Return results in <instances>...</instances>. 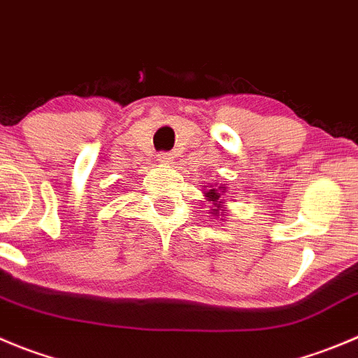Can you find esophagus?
<instances>
[{
	"label": "esophagus",
	"instance_id": "34e87169",
	"mask_svg": "<svg viewBox=\"0 0 358 358\" xmlns=\"http://www.w3.org/2000/svg\"><path fill=\"white\" fill-rule=\"evenodd\" d=\"M156 162L162 163V165H170V163H172V155H170V152H159Z\"/></svg>",
	"mask_w": 358,
	"mask_h": 358
}]
</instances>
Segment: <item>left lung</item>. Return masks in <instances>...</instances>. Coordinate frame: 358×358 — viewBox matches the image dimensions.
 <instances>
[{
  "label": "left lung",
  "instance_id": "8db88e82",
  "mask_svg": "<svg viewBox=\"0 0 358 358\" xmlns=\"http://www.w3.org/2000/svg\"><path fill=\"white\" fill-rule=\"evenodd\" d=\"M206 188V192H203V196H206V202L213 203V209H210V214L213 216H227L224 214V210L228 209V207H224V200L221 199V195H224L227 193V188H224V185H220V186H214V185H209V186H203Z\"/></svg>",
  "mask_w": 358,
  "mask_h": 358
}]
</instances>
